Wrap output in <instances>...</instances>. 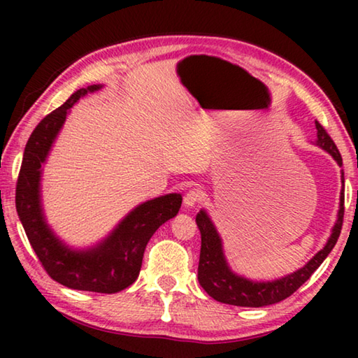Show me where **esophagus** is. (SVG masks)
Instances as JSON below:
<instances>
[{
	"label": "esophagus",
	"instance_id": "esophagus-1",
	"mask_svg": "<svg viewBox=\"0 0 358 358\" xmlns=\"http://www.w3.org/2000/svg\"><path fill=\"white\" fill-rule=\"evenodd\" d=\"M201 197H202V191L199 189V187H192V189H189V191L186 192V196L183 199L185 207L192 208L194 205H196L199 201H201Z\"/></svg>",
	"mask_w": 358,
	"mask_h": 358
}]
</instances>
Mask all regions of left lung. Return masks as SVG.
Masks as SVG:
<instances>
[{"mask_svg": "<svg viewBox=\"0 0 358 358\" xmlns=\"http://www.w3.org/2000/svg\"><path fill=\"white\" fill-rule=\"evenodd\" d=\"M317 129V147L327 151L336 164L343 166V157L339 155L335 142L327 134L325 129L316 121ZM341 192H339V210L336 215L335 226L331 229V234L327 240L325 246L320 250L311 260H308L306 265H303L294 273L280 278L273 281H252L250 278L237 275L229 266L226 256H224L222 238L213 221L205 210H201L196 216L197 227L201 230L202 245H201V259H199L197 278L201 286L205 289L210 296L221 303L234 306H248V308H260L268 306L273 303L281 301L292 295L303 282L310 280V276L319 268V265L324 262L329 256L333 246L336 245L339 234H341L343 216H344V172L341 171Z\"/></svg>", "mask_w": 358, "mask_h": 358, "instance_id": "1", "label": "left lung"}]
</instances>
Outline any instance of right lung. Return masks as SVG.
Instances as JSON below:
<instances>
[{"label": "right lung", "instance_id": "add662e5", "mask_svg": "<svg viewBox=\"0 0 358 358\" xmlns=\"http://www.w3.org/2000/svg\"><path fill=\"white\" fill-rule=\"evenodd\" d=\"M104 85L80 88L36 126L29 136L17 181L15 207L36 256L50 278L63 286L88 292L115 294L131 286L141 273L145 248L162 224L177 216L181 194L151 199L132 208L106 238L88 248H72L48 226L42 208V166L71 108Z\"/></svg>", "mask_w": 358, "mask_h": 358}]
</instances>
